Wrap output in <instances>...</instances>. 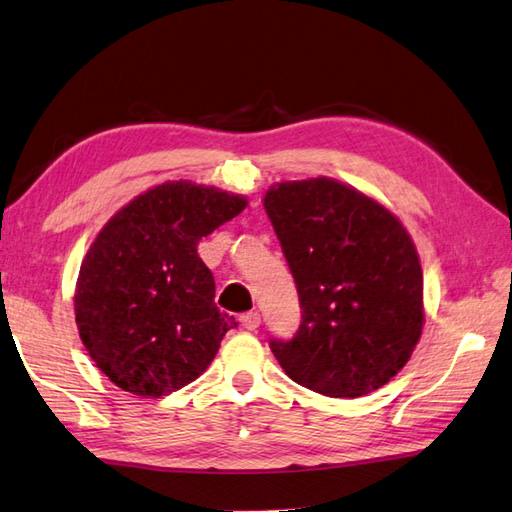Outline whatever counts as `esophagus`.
<instances>
[{"label":"esophagus","instance_id":"obj_1","mask_svg":"<svg viewBox=\"0 0 512 512\" xmlns=\"http://www.w3.org/2000/svg\"><path fill=\"white\" fill-rule=\"evenodd\" d=\"M240 323H242L244 329L253 331V329H257L261 325V316H259V312H246V314L240 316Z\"/></svg>","mask_w":512,"mask_h":512}]
</instances>
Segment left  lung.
I'll use <instances>...</instances> for the list:
<instances>
[{
    "instance_id": "obj_1",
    "label": "left lung",
    "mask_w": 512,
    "mask_h": 512,
    "mask_svg": "<svg viewBox=\"0 0 512 512\" xmlns=\"http://www.w3.org/2000/svg\"><path fill=\"white\" fill-rule=\"evenodd\" d=\"M264 209L288 259L301 327L270 349L296 384L355 399L388 384L419 344L417 246L382 202L336 178L272 185Z\"/></svg>"
}]
</instances>
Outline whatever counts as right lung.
Returning <instances> with one entry per match:
<instances>
[{"label": "right lung", "mask_w": 512, "mask_h": 512, "mask_svg": "<svg viewBox=\"0 0 512 512\" xmlns=\"http://www.w3.org/2000/svg\"><path fill=\"white\" fill-rule=\"evenodd\" d=\"M246 198L192 181L154 185L104 224L74 292L78 334L115 386L157 399L194 382L235 318L220 312L198 242Z\"/></svg>", "instance_id": "right-lung-1"}]
</instances>
